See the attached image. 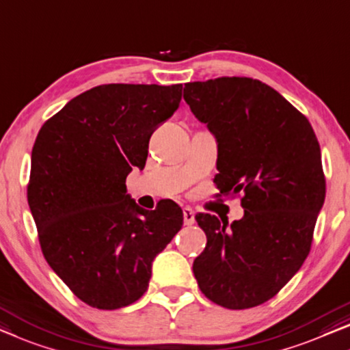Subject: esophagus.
Listing matches in <instances>:
<instances>
[{"label":"esophagus","mask_w":350,"mask_h":350,"mask_svg":"<svg viewBox=\"0 0 350 350\" xmlns=\"http://www.w3.org/2000/svg\"><path fill=\"white\" fill-rule=\"evenodd\" d=\"M183 219H185V224L186 226H192L196 222L194 211H192L189 206H186V208H183Z\"/></svg>","instance_id":"obj_1"}]
</instances>
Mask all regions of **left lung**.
<instances>
[{
    "label": "left lung",
    "mask_w": 350,
    "mask_h": 350,
    "mask_svg": "<svg viewBox=\"0 0 350 350\" xmlns=\"http://www.w3.org/2000/svg\"><path fill=\"white\" fill-rule=\"evenodd\" d=\"M183 98L216 137L215 185L224 196L241 192L245 208L232 224L208 213L196 215L206 246L192 271L216 305L259 306L310 254L325 200L321 146L306 116L260 80L189 82Z\"/></svg>",
    "instance_id": "left-lung-1"
}]
</instances>
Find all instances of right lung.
Instances as JSON below:
<instances>
[{"instance_id":"add662e5","label":"right lung","mask_w":350,"mask_h":350,"mask_svg":"<svg viewBox=\"0 0 350 350\" xmlns=\"http://www.w3.org/2000/svg\"><path fill=\"white\" fill-rule=\"evenodd\" d=\"M183 85H99L45 121L31 153L28 204L40 250L75 297L118 310L148 287L151 263L183 226L175 202L140 208L126 176L144 169L151 134Z\"/></svg>"}]
</instances>
